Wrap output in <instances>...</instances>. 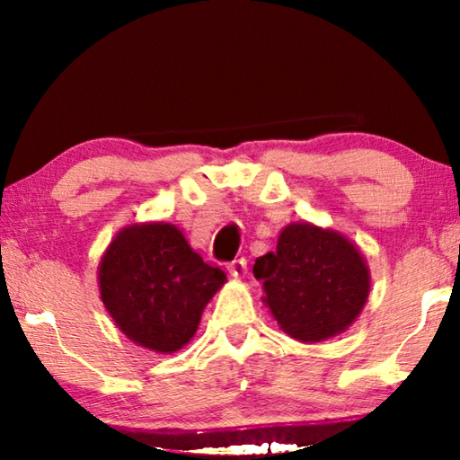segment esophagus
I'll list each match as a JSON object with an SVG mask.
<instances>
[{"label":"esophagus","mask_w":460,"mask_h":460,"mask_svg":"<svg viewBox=\"0 0 460 460\" xmlns=\"http://www.w3.org/2000/svg\"><path fill=\"white\" fill-rule=\"evenodd\" d=\"M227 270H229V274L235 278V279H239V278H243L245 274H247V260L245 258H239V260H233L229 266H227Z\"/></svg>","instance_id":"esophagus-1"}]
</instances>
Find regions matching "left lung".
Segmentation results:
<instances>
[{
  "instance_id": "left-lung-1",
  "label": "left lung",
  "mask_w": 460,
  "mask_h": 460,
  "mask_svg": "<svg viewBox=\"0 0 460 460\" xmlns=\"http://www.w3.org/2000/svg\"><path fill=\"white\" fill-rule=\"evenodd\" d=\"M263 302L279 329L302 342L345 332L367 302L371 278L359 247L339 231L290 223L276 252L255 260Z\"/></svg>"
}]
</instances>
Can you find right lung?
Here are the masks:
<instances>
[{"instance_id": "right-lung-1", "label": "right lung", "mask_w": 460, "mask_h": 460, "mask_svg": "<svg viewBox=\"0 0 460 460\" xmlns=\"http://www.w3.org/2000/svg\"><path fill=\"white\" fill-rule=\"evenodd\" d=\"M227 282L170 223L121 229L99 263V292L118 329L136 345L174 353L199 329L202 310Z\"/></svg>"}]
</instances>
